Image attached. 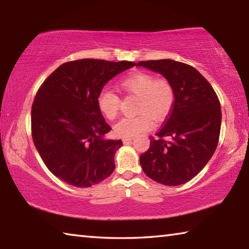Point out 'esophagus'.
I'll list each match as a JSON object with an SVG mask.
<instances>
[{"instance_id":"esophagus-1","label":"esophagus","mask_w":249,"mask_h":249,"mask_svg":"<svg viewBox=\"0 0 249 249\" xmlns=\"http://www.w3.org/2000/svg\"><path fill=\"white\" fill-rule=\"evenodd\" d=\"M132 138H123V142L124 144H129V142H132Z\"/></svg>"}]
</instances>
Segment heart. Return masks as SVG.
Masks as SVG:
<instances>
[{
  "instance_id": "heart-1",
  "label": "heart",
  "mask_w": 249,
  "mask_h": 249,
  "mask_svg": "<svg viewBox=\"0 0 249 249\" xmlns=\"http://www.w3.org/2000/svg\"><path fill=\"white\" fill-rule=\"evenodd\" d=\"M120 87L128 94L138 96L136 111L140 114L124 117L117 122L113 132L117 137L132 138L146 132L153 126V119L163 121L170 114L176 101V91L167 79H156L155 75L135 71L121 80ZM96 104L103 116L114 120L119 115L121 99L108 88L101 90Z\"/></svg>"
}]
</instances>
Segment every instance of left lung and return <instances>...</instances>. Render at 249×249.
Wrapping results in <instances>:
<instances>
[{"label": "left lung", "instance_id": "8db88e82", "mask_svg": "<svg viewBox=\"0 0 249 249\" xmlns=\"http://www.w3.org/2000/svg\"><path fill=\"white\" fill-rule=\"evenodd\" d=\"M172 83L176 101L150 146L141 155L142 170L165 185L188 182L215 151L221 132V104L210 82L192 66L171 59L140 61Z\"/></svg>", "mask_w": 249, "mask_h": 249}]
</instances>
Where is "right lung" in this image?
Wrapping results in <instances>:
<instances>
[{
  "label": "right lung",
  "instance_id": "add662e5",
  "mask_svg": "<svg viewBox=\"0 0 249 249\" xmlns=\"http://www.w3.org/2000/svg\"><path fill=\"white\" fill-rule=\"evenodd\" d=\"M132 61L80 59L59 66L39 87L32 105V136L46 167L66 183L88 188L115 169L121 140H105L111 130L96 104L99 92Z\"/></svg>",
  "mask_w": 249,
  "mask_h": 249
}]
</instances>
